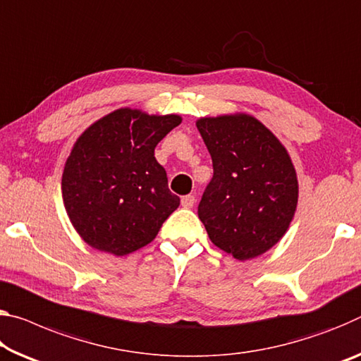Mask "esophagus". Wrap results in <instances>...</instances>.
<instances>
[{
  "label": "esophagus",
  "instance_id": "obj_1",
  "mask_svg": "<svg viewBox=\"0 0 361 361\" xmlns=\"http://www.w3.org/2000/svg\"><path fill=\"white\" fill-rule=\"evenodd\" d=\"M194 202H196V197L191 196V194H190V196H185V197L181 199V205L185 209H191L192 205H194Z\"/></svg>",
  "mask_w": 361,
  "mask_h": 361
}]
</instances>
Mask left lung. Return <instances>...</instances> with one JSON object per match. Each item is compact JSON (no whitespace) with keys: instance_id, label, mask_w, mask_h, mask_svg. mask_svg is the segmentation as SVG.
<instances>
[{"instance_id":"obj_1","label":"left lung","mask_w":361,"mask_h":361,"mask_svg":"<svg viewBox=\"0 0 361 361\" xmlns=\"http://www.w3.org/2000/svg\"><path fill=\"white\" fill-rule=\"evenodd\" d=\"M214 162L197 214L216 247L236 260L255 259L289 230L299 181L288 149L245 112L197 118Z\"/></svg>"}]
</instances>
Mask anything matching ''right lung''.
Here are the masks:
<instances>
[{
  "label": "right lung",
  "instance_id": "add662e5",
  "mask_svg": "<svg viewBox=\"0 0 361 361\" xmlns=\"http://www.w3.org/2000/svg\"><path fill=\"white\" fill-rule=\"evenodd\" d=\"M181 120L120 107L78 136L61 191L68 220L90 247L117 257L135 252L178 209L154 149Z\"/></svg>",
  "mask_w": 361,
  "mask_h": 361
}]
</instances>
